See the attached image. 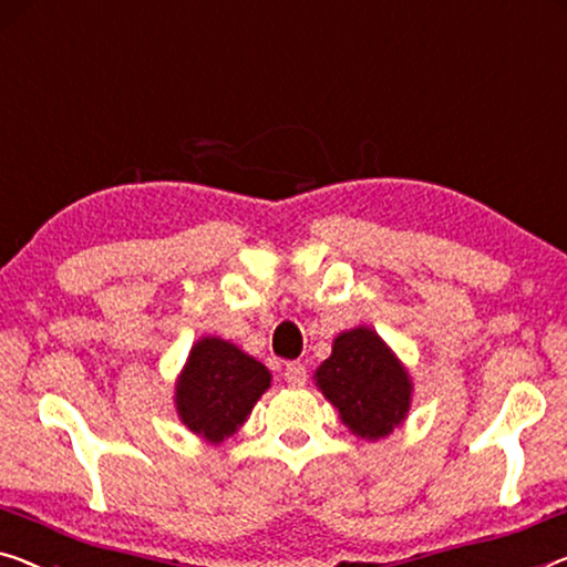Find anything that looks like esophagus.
<instances>
[{"instance_id": "esophagus-1", "label": "esophagus", "mask_w": 567, "mask_h": 567, "mask_svg": "<svg viewBox=\"0 0 567 567\" xmlns=\"http://www.w3.org/2000/svg\"><path fill=\"white\" fill-rule=\"evenodd\" d=\"M285 382L290 386H302L308 382V369L306 364H300V361H290V364L285 367Z\"/></svg>"}]
</instances>
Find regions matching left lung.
<instances>
[{
	"mask_svg": "<svg viewBox=\"0 0 567 567\" xmlns=\"http://www.w3.org/2000/svg\"><path fill=\"white\" fill-rule=\"evenodd\" d=\"M312 379L343 425L361 441L386 437L410 415L415 390L410 371L369 326L338 333L331 357Z\"/></svg>",
	"mask_w": 567,
	"mask_h": 567,
	"instance_id": "left-lung-1",
	"label": "left lung"
}]
</instances>
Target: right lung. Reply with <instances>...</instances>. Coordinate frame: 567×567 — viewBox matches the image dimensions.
I'll list each match as a JSON object with an SVG mask.
<instances>
[{"label":"right lung","mask_w":567,"mask_h":567,"mask_svg":"<svg viewBox=\"0 0 567 567\" xmlns=\"http://www.w3.org/2000/svg\"><path fill=\"white\" fill-rule=\"evenodd\" d=\"M272 384L269 369L218 336H203L190 346L175 382V412L193 435L210 445L231 437Z\"/></svg>","instance_id":"1"}]
</instances>
